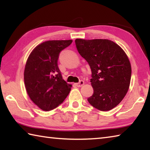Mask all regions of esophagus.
<instances>
[{
    "label": "esophagus",
    "mask_w": 150,
    "mask_h": 150,
    "mask_svg": "<svg viewBox=\"0 0 150 150\" xmlns=\"http://www.w3.org/2000/svg\"><path fill=\"white\" fill-rule=\"evenodd\" d=\"M84 85V81H82V80H81L79 82V83H76V85L78 87H82V86Z\"/></svg>",
    "instance_id": "34e87169"
}]
</instances>
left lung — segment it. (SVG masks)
<instances>
[{
	"mask_svg": "<svg viewBox=\"0 0 150 150\" xmlns=\"http://www.w3.org/2000/svg\"><path fill=\"white\" fill-rule=\"evenodd\" d=\"M75 42L92 72L94 92L87 98L88 103L101 111L111 110L122 100L130 86L132 69L128 56L109 40L76 39Z\"/></svg>",
	"mask_w": 150,
	"mask_h": 150,
	"instance_id": "obj_1",
	"label": "left lung"
}]
</instances>
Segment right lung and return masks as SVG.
Segmentation results:
<instances>
[{"mask_svg":"<svg viewBox=\"0 0 150 150\" xmlns=\"http://www.w3.org/2000/svg\"><path fill=\"white\" fill-rule=\"evenodd\" d=\"M72 40H49L33 50L24 69V83L33 103L44 111L52 110L64 100L72 85L63 79L57 65L59 53Z\"/></svg>","mask_w":150,"mask_h":150,"instance_id":"right-lung-1","label":"right lung"}]
</instances>
